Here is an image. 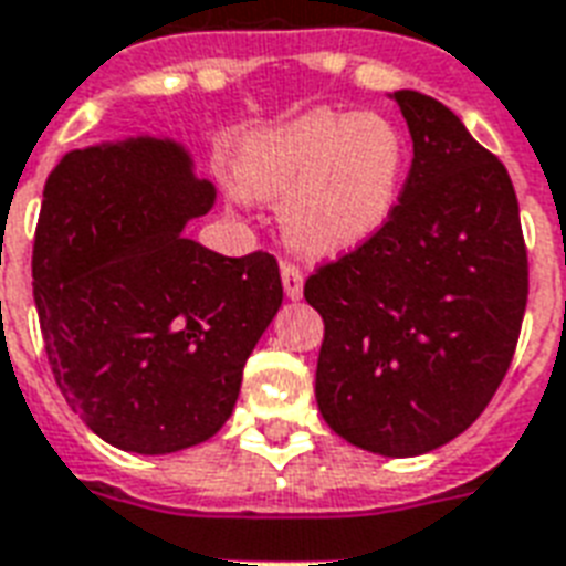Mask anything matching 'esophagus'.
Masks as SVG:
<instances>
[{
  "label": "esophagus",
  "mask_w": 566,
  "mask_h": 566,
  "mask_svg": "<svg viewBox=\"0 0 566 566\" xmlns=\"http://www.w3.org/2000/svg\"><path fill=\"white\" fill-rule=\"evenodd\" d=\"M280 277H283V292H286V297L297 301V297L304 295V271L297 269L295 262H283L280 265Z\"/></svg>",
  "instance_id": "obj_1"
}]
</instances>
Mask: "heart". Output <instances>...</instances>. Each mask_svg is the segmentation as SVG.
<instances>
[{"label":"heart","mask_w":566,"mask_h":566,"mask_svg":"<svg viewBox=\"0 0 566 566\" xmlns=\"http://www.w3.org/2000/svg\"><path fill=\"white\" fill-rule=\"evenodd\" d=\"M405 170V135L387 117L313 108L242 142L233 182L248 197L283 200L289 244L327 260L357 251L387 227Z\"/></svg>","instance_id":"1"}]
</instances>
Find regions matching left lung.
<instances>
[{"mask_svg": "<svg viewBox=\"0 0 566 566\" xmlns=\"http://www.w3.org/2000/svg\"><path fill=\"white\" fill-rule=\"evenodd\" d=\"M413 161L371 242L306 277L324 318L315 401L357 449L413 458L496 396L528 301L520 203L505 165L451 108L396 91Z\"/></svg>", "mask_w": 566, "mask_h": 566, "instance_id": "left-lung-1", "label": "left lung"}]
</instances>
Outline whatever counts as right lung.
Returning <instances> with one entry per match:
<instances>
[{
  "label": "right lung",
  "instance_id": "obj_1",
  "mask_svg": "<svg viewBox=\"0 0 566 566\" xmlns=\"http://www.w3.org/2000/svg\"><path fill=\"white\" fill-rule=\"evenodd\" d=\"M214 188L174 142L73 150L43 188L32 277L61 396L96 437L168 454L230 419L244 363L283 304L277 260L182 235Z\"/></svg>",
  "mask_w": 566,
  "mask_h": 566
}]
</instances>
